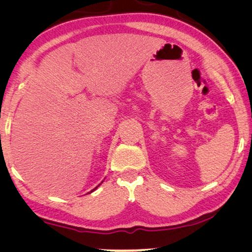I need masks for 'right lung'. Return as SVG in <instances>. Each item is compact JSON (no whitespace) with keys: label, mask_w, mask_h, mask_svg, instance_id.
Here are the masks:
<instances>
[{"label":"right lung","mask_w":252,"mask_h":252,"mask_svg":"<svg viewBox=\"0 0 252 252\" xmlns=\"http://www.w3.org/2000/svg\"><path fill=\"white\" fill-rule=\"evenodd\" d=\"M99 185H100V184H99ZM99 185H98V186H99ZM98 186H97V187H98ZM97 187H95V189H96V188H97ZM95 189H93V190H92V191H91V192H93V191H94V190H95Z\"/></svg>","instance_id":"add662e5"}]
</instances>
